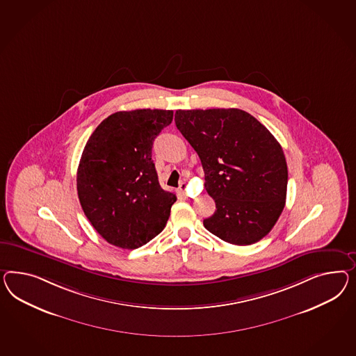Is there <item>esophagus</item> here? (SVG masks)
Here are the masks:
<instances>
[{
    "instance_id": "1",
    "label": "esophagus",
    "mask_w": 356,
    "mask_h": 356,
    "mask_svg": "<svg viewBox=\"0 0 356 356\" xmlns=\"http://www.w3.org/2000/svg\"><path fill=\"white\" fill-rule=\"evenodd\" d=\"M188 191V184L181 183L180 184V188H179V192L181 193V194H185V192Z\"/></svg>"
}]
</instances>
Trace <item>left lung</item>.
<instances>
[{"label":"left lung","instance_id":"obj_1","mask_svg":"<svg viewBox=\"0 0 356 356\" xmlns=\"http://www.w3.org/2000/svg\"><path fill=\"white\" fill-rule=\"evenodd\" d=\"M175 123L197 152L216 204L204 228L245 246L267 236L285 207L288 165L281 145L240 108L177 110Z\"/></svg>","mask_w":356,"mask_h":356}]
</instances>
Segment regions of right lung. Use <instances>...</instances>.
Wrapping results in <instances>:
<instances>
[{
	"label": "right lung",
	"mask_w": 356,
	"mask_h": 356,
	"mask_svg": "<svg viewBox=\"0 0 356 356\" xmlns=\"http://www.w3.org/2000/svg\"><path fill=\"white\" fill-rule=\"evenodd\" d=\"M172 110L118 111L89 137L77 168L79 201L108 243L134 250L163 231L176 195L158 181L152 149Z\"/></svg>",
	"instance_id": "obj_1"
}]
</instances>
